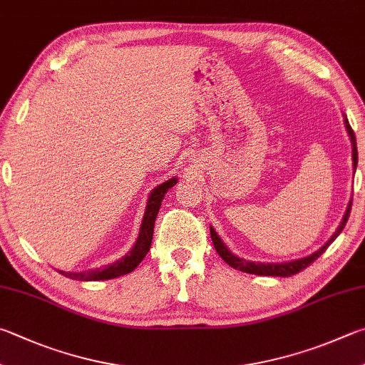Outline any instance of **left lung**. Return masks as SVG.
<instances>
[{
  "instance_id": "obj_1",
  "label": "left lung",
  "mask_w": 365,
  "mask_h": 365,
  "mask_svg": "<svg viewBox=\"0 0 365 365\" xmlns=\"http://www.w3.org/2000/svg\"><path fill=\"white\" fill-rule=\"evenodd\" d=\"M343 123H344V129H346L348 132V137L351 140V147H353V170L356 172V165H357V147H356V135L353 129H351V125L348 123V118L346 115L343 113ZM351 204H353V200H349L348 202V207H346V212H344V215L341 218V222L339 225V228H336L335 233L330 236V240L324 244L322 247L317 249L316 252H313V254L308 255V257H303V258H295V260H287V262H250V260H246V258H241L237 257L236 254H233L228 249L227 244H225L222 241V237L218 236L217 231L214 230V227L210 225V237H212V242H214L215 246V250L218 252V255H220L225 262H227L230 267H233L235 269H240V271H244V273H250V274H258V276H281V277H287V276H294L297 273H300V271H303L307 267H309L311 263H313L316 258H319L324 252H326V249L332 244L336 236H339L344 225H346L348 222V217H349V212H351Z\"/></svg>"
}]
</instances>
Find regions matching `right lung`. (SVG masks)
Returning <instances> with one entry per match:
<instances>
[{
	"instance_id": "right-lung-1",
	"label": "right lung",
	"mask_w": 365,
	"mask_h": 365,
	"mask_svg": "<svg viewBox=\"0 0 365 365\" xmlns=\"http://www.w3.org/2000/svg\"><path fill=\"white\" fill-rule=\"evenodd\" d=\"M177 182H178V178L172 177V178H169V180L163 182L161 185H158V187L151 190L135 244L123 258H119V260L110 263V264H103V267H101V268L86 269V271L57 269L58 273L63 274L65 277H70V279H76V281H105V279H115V277L124 276V274L130 273V271H134L138 267V263L143 260L145 255L148 254V250L151 247V240H153V231H155L153 228H155L156 215H158V212H160L161 202L164 200L165 193H168V191L174 187Z\"/></svg>"
}]
</instances>
